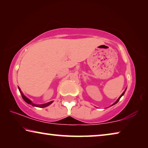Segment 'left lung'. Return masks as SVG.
Segmentation results:
<instances>
[{"label": "left lung", "mask_w": 148, "mask_h": 148, "mask_svg": "<svg viewBox=\"0 0 148 148\" xmlns=\"http://www.w3.org/2000/svg\"><path fill=\"white\" fill-rule=\"evenodd\" d=\"M125 90H126V89H125ZM125 91H124L123 92V93L121 94V96H120V97H119V98L118 99H117V101H116V102H115V103H114V104H112V105H114V104H116V103H117V102H119V99H121V97L123 96V95H124V93H125Z\"/></svg>", "instance_id": "1"}]
</instances>
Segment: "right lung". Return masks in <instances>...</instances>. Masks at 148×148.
<instances>
[{"instance_id": "add662e5", "label": "right lung", "mask_w": 148, "mask_h": 148, "mask_svg": "<svg viewBox=\"0 0 148 148\" xmlns=\"http://www.w3.org/2000/svg\"><path fill=\"white\" fill-rule=\"evenodd\" d=\"M18 88H19V91L21 92V97H22V98H23V99L25 101V102H27V103H28L29 104H31V105H32V106H36V107H40V108H45V107L48 106L49 105H50V104H51L52 103V102H53V101H51V102H47V103H46V104H40V105L35 104H34V103H32V102L31 101H30V100H29V99H27L25 96H24L23 94L22 93V92L21 91V90H20L19 87H18Z\"/></svg>"}]
</instances>
